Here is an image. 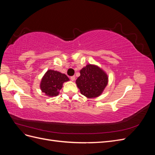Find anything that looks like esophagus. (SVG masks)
<instances>
[{
	"instance_id": "obj_1",
	"label": "esophagus",
	"mask_w": 155,
	"mask_h": 155,
	"mask_svg": "<svg viewBox=\"0 0 155 155\" xmlns=\"http://www.w3.org/2000/svg\"><path fill=\"white\" fill-rule=\"evenodd\" d=\"M70 79H71L72 81H74L75 79H76V77H75L74 76H71V77H70Z\"/></svg>"
}]
</instances>
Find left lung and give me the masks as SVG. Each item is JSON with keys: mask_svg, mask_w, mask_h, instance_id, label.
<instances>
[{"mask_svg": "<svg viewBox=\"0 0 155 155\" xmlns=\"http://www.w3.org/2000/svg\"><path fill=\"white\" fill-rule=\"evenodd\" d=\"M109 82L107 74L96 64H88L80 70L76 83L81 94L87 98L101 95Z\"/></svg>", "mask_w": 155, "mask_h": 155, "instance_id": "obj_1", "label": "left lung"}]
</instances>
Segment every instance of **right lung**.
I'll list each match as a JSON object with an SVG mask.
<instances>
[{
  "mask_svg": "<svg viewBox=\"0 0 155 155\" xmlns=\"http://www.w3.org/2000/svg\"><path fill=\"white\" fill-rule=\"evenodd\" d=\"M69 80L66 74L50 69L42 78L40 88L46 96L50 97L57 96L63 87V84Z\"/></svg>",
  "mask_w": 155,
  "mask_h": 155,
  "instance_id": "add662e5",
  "label": "right lung"
}]
</instances>
